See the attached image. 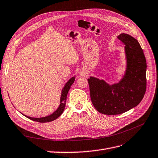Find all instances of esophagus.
Segmentation results:
<instances>
[{
    "mask_svg": "<svg viewBox=\"0 0 158 158\" xmlns=\"http://www.w3.org/2000/svg\"><path fill=\"white\" fill-rule=\"evenodd\" d=\"M80 74H81V76H84V73H80Z\"/></svg>",
    "mask_w": 158,
    "mask_h": 158,
    "instance_id": "esophagus-1",
    "label": "esophagus"
}]
</instances>
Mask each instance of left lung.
I'll return each instance as SVG.
<instances>
[{"mask_svg":"<svg viewBox=\"0 0 158 158\" xmlns=\"http://www.w3.org/2000/svg\"><path fill=\"white\" fill-rule=\"evenodd\" d=\"M117 38L125 45L127 69L123 78L113 84L92 76L88 79L93 106L105 114H119L137 106L146 90V60L140 45L127 33Z\"/></svg>","mask_w":158,"mask_h":158,"instance_id":"left-lung-1","label":"left lung"}]
</instances>
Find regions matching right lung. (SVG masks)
Here are the masks:
<instances>
[{
    "instance_id": "obj_1",
    "label": "right lung",
    "mask_w": 158,
    "mask_h": 158,
    "mask_svg": "<svg viewBox=\"0 0 158 158\" xmlns=\"http://www.w3.org/2000/svg\"><path fill=\"white\" fill-rule=\"evenodd\" d=\"M75 80V77L71 78L66 83V84L64 85V86L61 92V95H60V105L59 107L57 108V109L56 111L52 113L50 115L47 116V117H41V118H33V117H30L25 115L23 114L25 117H27L28 118L31 119L32 121H34L36 122H39V123H47V122H51L55 120L59 117H60L61 115V114L63 113L64 109L65 108V105H66V96H67V94L69 91L70 89V88L73 84L74 83Z\"/></svg>"
}]
</instances>
